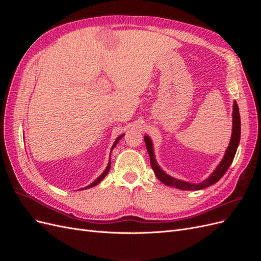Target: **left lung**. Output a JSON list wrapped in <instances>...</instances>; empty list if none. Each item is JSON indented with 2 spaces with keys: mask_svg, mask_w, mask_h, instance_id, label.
I'll return each instance as SVG.
<instances>
[{
  "mask_svg": "<svg viewBox=\"0 0 261 261\" xmlns=\"http://www.w3.org/2000/svg\"><path fill=\"white\" fill-rule=\"evenodd\" d=\"M240 139H241V117H240V111H239V106L236 103V101H234L233 105V128H232V137L230 140V144H228V147L225 151V154L223 156L222 161L220 162V164L217 167V169L212 172V174L200 183L198 184H192L188 183V181L185 180H180L177 178L172 177L168 175L159 165H158L155 159H154V153H153V146L151 143V139H150L148 136H145V143H146V148L147 151L150 156V163H151V168L154 172L155 176L159 178L163 184L171 186V187H175L178 189H183V191H198V189L206 188L208 186H211L213 184H216L217 181L222 177L227 169L230 168V165L234 159L236 150H238L239 144H240Z\"/></svg>",
  "mask_w": 261,
  "mask_h": 261,
  "instance_id": "1",
  "label": "left lung"
}]
</instances>
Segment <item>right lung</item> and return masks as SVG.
<instances>
[{"label":"right lung","mask_w":261,"mask_h":261,"mask_svg":"<svg viewBox=\"0 0 261 261\" xmlns=\"http://www.w3.org/2000/svg\"><path fill=\"white\" fill-rule=\"evenodd\" d=\"M123 136H124V134H123V135H121V136H118V137L116 138V140H115V143H114V144H113V146H112V149H113V148H114V147L116 146V144L118 143V141H120V139H121V138H122ZM112 149H111V151H112ZM110 168H111V160H110V161H109V163H108V167H107V169L105 170V172H103V173H102V174H101V175H100V176H99V177H98V178H97L96 180H93V181H92V183H91L90 185H88V186H87V187H85V188H90V187H93V186H96V185H98V184L100 183V181H101L102 179H103V178L106 177V175L108 174V173H109V171H110ZM82 189H83V188H82Z\"/></svg>","instance_id":"right-lung-1"}]
</instances>
